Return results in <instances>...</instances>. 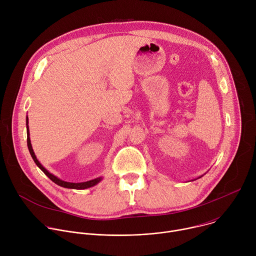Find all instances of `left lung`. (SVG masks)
<instances>
[{"mask_svg":"<svg viewBox=\"0 0 256 256\" xmlns=\"http://www.w3.org/2000/svg\"><path fill=\"white\" fill-rule=\"evenodd\" d=\"M198 178H200V177H198Z\"/></svg>","mask_w":256,"mask_h":256,"instance_id":"left-lung-1","label":"left lung"}]
</instances>
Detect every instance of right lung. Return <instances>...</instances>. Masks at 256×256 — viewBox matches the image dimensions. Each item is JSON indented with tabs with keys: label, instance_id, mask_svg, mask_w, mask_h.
I'll return each mask as SVG.
<instances>
[{
	"label": "right lung",
	"instance_id": "1",
	"mask_svg": "<svg viewBox=\"0 0 256 256\" xmlns=\"http://www.w3.org/2000/svg\"><path fill=\"white\" fill-rule=\"evenodd\" d=\"M26 130H27V146H28V150L30 152V155L33 159V161L35 162V164L38 165L40 167V169H42V171L52 180L54 181L56 184L62 186V188H72V190H86V188H92L96 184H98L99 182L102 180V177H97L95 179H92V180H89V181H85V182H68V181H64L60 178H58L56 176H54V174H52L50 171H48L42 164L38 160V158H36L35 154H34V151L32 149V144H31V142H30V136H29V126H28V116H26Z\"/></svg>",
	"mask_w": 256,
	"mask_h": 256
}]
</instances>
